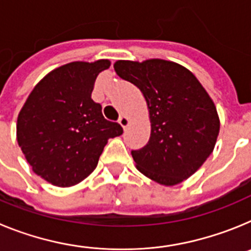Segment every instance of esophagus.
I'll use <instances>...</instances> for the list:
<instances>
[{
  "instance_id": "obj_1",
  "label": "esophagus",
  "mask_w": 251,
  "mask_h": 251,
  "mask_svg": "<svg viewBox=\"0 0 251 251\" xmlns=\"http://www.w3.org/2000/svg\"><path fill=\"white\" fill-rule=\"evenodd\" d=\"M118 122H119V124H121L122 127L127 128L128 124H129V118H128L127 115H122Z\"/></svg>"
}]
</instances>
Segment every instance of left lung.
<instances>
[{"mask_svg": "<svg viewBox=\"0 0 251 251\" xmlns=\"http://www.w3.org/2000/svg\"><path fill=\"white\" fill-rule=\"evenodd\" d=\"M114 70L141 90L150 112V141L132 151L137 170L165 186L192 176L212 153L220 130L205 88L188 69L168 60H118Z\"/></svg>", "mask_w": 251, "mask_h": 251, "instance_id": "obj_1", "label": "left lung"}]
</instances>
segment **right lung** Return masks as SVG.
I'll list each match as a JSON object with an SVG mask.
<instances>
[{"instance_id": "1", "label": "right lung", "mask_w": 251, "mask_h": 251, "mask_svg": "<svg viewBox=\"0 0 251 251\" xmlns=\"http://www.w3.org/2000/svg\"><path fill=\"white\" fill-rule=\"evenodd\" d=\"M109 66L105 59L59 66L35 85L20 110L17 143L32 171L51 185L81 182L95 170L108 139L123 133L92 99L95 79Z\"/></svg>"}]
</instances>
